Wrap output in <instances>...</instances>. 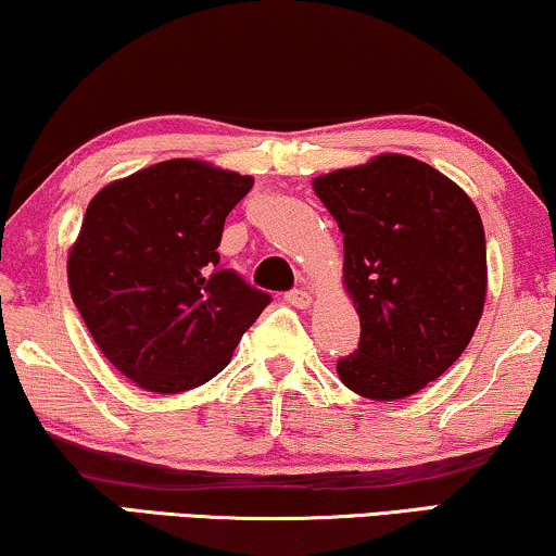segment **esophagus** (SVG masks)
Listing matches in <instances>:
<instances>
[{
    "mask_svg": "<svg viewBox=\"0 0 556 556\" xmlns=\"http://www.w3.org/2000/svg\"><path fill=\"white\" fill-rule=\"evenodd\" d=\"M285 300L290 302V305L300 307V311H305V307H311V302H313L311 292H307V290H292V292H287Z\"/></svg>",
    "mask_w": 556,
    "mask_h": 556,
    "instance_id": "esophagus-1",
    "label": "esophagus"
}]
</instances>
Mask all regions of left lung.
I'll return each mask as SVG.
<instances>
[{"instance_id":"1","label":"left lung","mask_w":556,"mask_h":556,"mask_svg":"<svg viewBox=\"0 0 556 556\" xmlns=\"http://www.w3.org/2000/svg\"><path fill=\"white\" fill-rule=\"evenodd\" d=\"M343 233V285L359 349L336 371L356 395H416L459 359L488 294L484 228L462 187L424 161L382 153L313 179Z\"/></svg>"}]
</instances>
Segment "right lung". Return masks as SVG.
I'll use <instances>...</instances> for the list:
<instances>
[{
	"label": "right lung",
	"mask_w": 556,
	"mask_h": 556,
	"mask_svg": "<svg viewBox=\"0 0 556 556\" xmlns=\"http://www.w3.org/2000/svg\"><path fill=\"white\" fill-rule=\"evenodd\" d=\"M254 179L172 159L102 187L68 251L91 339L138 388L177 395L226 369L269 294L223 269L226 217Z\"/></svg>",
	"instance_id": "1"
}]
</instances>
